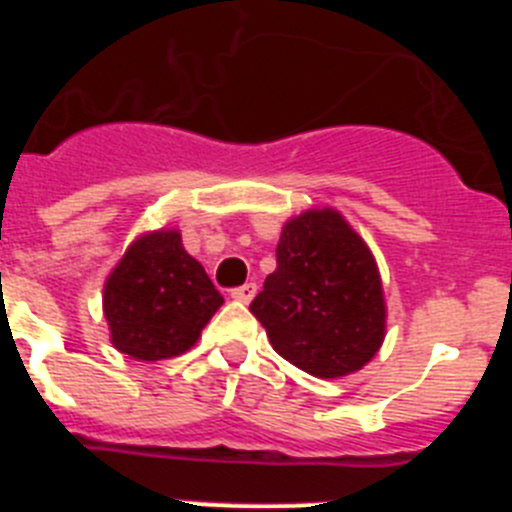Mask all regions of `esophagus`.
<instances>
[{
    "label": "esophagus",
    "instance_id": "esophagus-1",
    "mask_svg": "<svg viewBox=\"0 0 512 512\" xmlns=\"http://www.w3.org/2000/svg\"><path fill=\"white\" fill-rule=\"evenodd\" d=\"M230 297H233L235 302H243V305H248V302L256 297V284H243V287H235L233 292H230Z\"/></svg>",
    "mask_w": 512,
    "mask_h": 512
}]
</instances>
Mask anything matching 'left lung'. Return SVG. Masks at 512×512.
Listing matches in <instances>:
<instances>
[{
	"label": "left lung",
	"mask_w": 512,
	"mask_h": 512,
	"mask_svg": "<svg viewBox=\"0 0 512 512\" xmlns=\"http://www.w3.org/2000/svg\"><path fill=\"white\" fill-rule=\"evenodd\" d=\"M251 312L282 359L320 379L369 364L387 320L372 251L330 207L284 225L277 269L253 297Z\"/></svg>",
	"instance_id": "8db88e82"
}]
</instances>
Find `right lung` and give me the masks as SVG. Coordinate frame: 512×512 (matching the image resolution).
I'll list each match as a JSON object with an SVG mask.
<instances>
[{
  "mask_svg": "<svg viewBox=\"0 0 512 512\" xmlns=\"http://www.w3.org/2000/svg\"><path fill=\"white\" fill-rule=\"evenodd\" d=\"M104 318L120 354L138 361L179 356L197 343L223 305L179 230H153L130 243L104 282Z\"/></svg>",
  "mask_w": 512,
  "mask_h": 512,
  "instance_id": "add662e5",
  "label": "right lung"
}]
</instances>
